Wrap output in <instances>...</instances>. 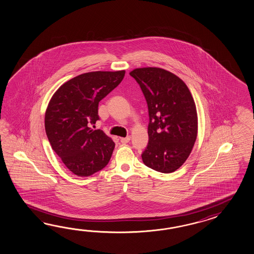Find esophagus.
Returning a JSON list of instances; mask_svg holds the SVG:
<instances>
[{"label":"esophagus","mask_w":254,"mask_h":254,"mask_svg":"<svg viewBox=\"0 0 254 254\" xmlns=\"http://www.w3.org/2000/svg\"><path fill=\"white\" fill-rule=\"evenodd\" d=\"M130 138H131V137L128 135V136H127V137H121V138H120V141H121L122 143L126 144V143H128V142H129Z\"/></svg>","instance_id":"1"}]
</instances>
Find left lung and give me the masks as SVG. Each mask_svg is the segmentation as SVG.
<instances>
[{
    "mask_svg": "<svg viewBox=\"0 0 254 254\" xmlns=\"http://www.w3.org/2000/svg\"><path fill=\"white\" fill-rule=\"evenodd\" d=\"M129 74L140 85L148 107V144L141 155L143 162L158 172H174L189 158L197 138L191 93L179 76L162 68H136Z\"/></svg>",
    "mask_w": 254,
    "mask_h": 254,
    "instance_id": "left-lung-1",
    "label": "left lung"
}]
</instances>
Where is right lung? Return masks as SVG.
Here are the masks:
<instances>
[{"instance_id": "add662e5", "label": "right lung", "mask_w": 254, "mask_h": 254, "mask_svg": "<svg viewBox=\"0 0 254 254\" xmlns=\"http://www.w3.org/2000/svg\"><path fill=\"white\" fill-rule=\"evenodd\" d=\"M125 70L82 73L63 84L46 108L45 127L52 148L73 174L88 177L109 162L115 143L90 124L99 119L98 104L121 83Z\"/></svg>"}]
</instances>
